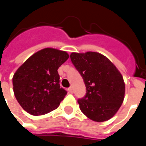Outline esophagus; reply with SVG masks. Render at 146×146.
Instances as JSON below:
<instances>
[{
	"label": "esophagus",
	"mask_w": 146,
	"mask_h": 146,
	"mask_svg": "<svg viewBox=\"0 0 146 146\" xmlns=\"http://www.w3.org/2000/svg\"><path fill=\"white\" fill-rule=\"evenodd\" d=\"M68 91L70 93H73V87H70L69 88H68Z\"/></svg>",
	"instance_id": "1"
}]
</instances>
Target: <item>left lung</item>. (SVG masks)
Masks as SVG:
<instances>
[{
    "label": "left lung",
    "instance_id": "obj_1",
    "mask_svg": "<svg viewBox=\"0 0 146 146\" xmlns=\"http://www.w3.org/2000/svg\"><path fill=\"white\" fill-rule=\"evenodd\" d=\"M70 59L86 86L85 96L77 100L81 112L96 122L112 118L121 106L125 93L119 70L98 52H73Z\"/></svg>",
    "mask_w": 146,
    "mask_h": 146
}]
</instances>
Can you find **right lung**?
Listing matches in <instances>:
<instances>
[{
    "label": "right lung",
    "mask_w": 146,
    "mask_h": 146,
    "mask_svg": "<svg viewBox=\"0 0 146 146\" xmlns=\"http://www.w3.org/2000/svg\"><path fill=\"white\" fill-rule=\"evenodd\" d=\"M69 58L66 51L44 48L33 54L21 66L12 78L18 102L33 116L57 109L67 92L59 84L58 69Z\"/></svg>",
    "instance_id": "add662e5"
}]
</instances>
